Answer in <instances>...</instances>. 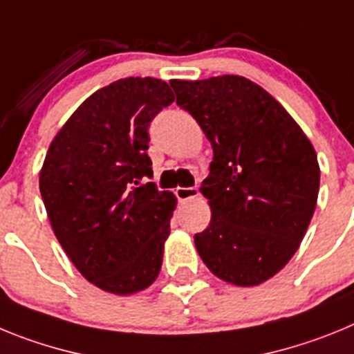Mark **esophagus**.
Returning <instances> with one entry per match:
<instances>
[{
  "instance_id": "esophagus-1",
  "label": "esophagus",
  "mask_w": 354,
  "mask_h": 354,
  "mask_svg": "<svg viewBox=\"0 0 354 354\" xmlns=\"http://www.w3.org/2000/svg\"><path fill=\"white\" fill-rule=\"evenodd\" d=\"M198 195H200L198 187H177V189H175V196H177L180 202L196 198Z\"/></svg>"
}]
</instances>
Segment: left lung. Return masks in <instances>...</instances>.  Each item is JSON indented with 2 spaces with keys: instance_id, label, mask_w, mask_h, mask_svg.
<instances>
[{
  "instance_id": "left-lung-1",
  "label": "left lung",
  "mask_w": 354,
  "mask_h": 354,
  "mask_svg": "<svg viewBox=\"0 0 354 354\" xmlns=\"http://www.w3.org/2000/svg\"><path fill=\"white\" fill-rule=\"evenodd\" d=\"M170 84L214 152L200 187L212 216L195 234L198 255L225 282L259 286L292 259L308 228L321 177L317 154L286 108L246 77Z\"/></svg>"
}]
</instances>
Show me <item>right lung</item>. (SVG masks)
I'll return each mask as SVG.
<instances>
[{"mask_svg": "<svg viewBox=\"0 0 354 354\" xmlns=\"http://www.w3.org/2000/svg\"><path fill=\"white\" fill-rule=\"evenodd\" d=\"M175 101L168 83L126 77L97 90L65 122L40 170L56 239L88 282L127 296L158 278L175 196L152 177L149 126Z\"/></svg>", "mask_w": 354, "mask_h": 354, "instance_id": "right-lung-1", "label": "right lung"}]
</instances>
